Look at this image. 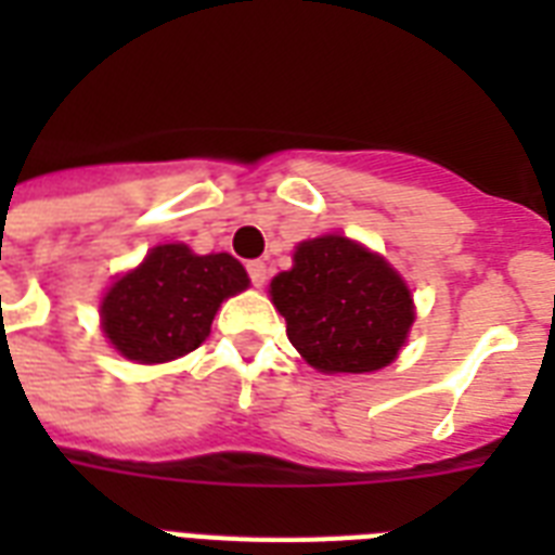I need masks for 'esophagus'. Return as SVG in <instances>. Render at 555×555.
<instances>
[{"instance_id":"esophagus-1","label":"esophagus","mask_w":555,"mask_h":555,"mask_svg":"<svg viewBox=\"0 0 555 555\" xmlns=\"http://www.w3.org/2000/svg\"><path fill=\"white\" fill-rule=\"evenodd\" d=\"M247 276H250V282L256 287H264L270 276L268 264H264V261H250V264H247Z\"/></svg>"}]
</instances>
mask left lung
Instances as JSON below:
<instances>
[{
  "mask_svg": "<svg viewBox=\"0 0 555 555\" xmlns=\"http://www.w3.org/2000/svg\"><path fill=\"white\" fill-rule=\"evenodd\" d=\"M270 296L296 351L328 374L388 365L414 322L403 279L346 235L299 244L294 268L270 282Z\"/></svg>",
  "mask_w": 555,
  "mask_h": 555,
  "instance_id": "obj_1",
  "label": "left lung"
}]
</instances>
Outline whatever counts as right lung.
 <instances>
[{"label": "right lung", "instance_id": "obj_1", "mask_svg": "<svg viewBox=\"0 0 555 555\" xmlns=\"http://www.w3.org/2000/svg\"><path fill=\"white\" fill-rule=\"evenodd\" d=\"M250 285L230 253L195 256L186 244H160L141 268L117 279L100 305L108 343L134 363H167L209 337L218 305Z\"/></svg>", "mask_w": 555, "mask_h": 555}]
</instances>
